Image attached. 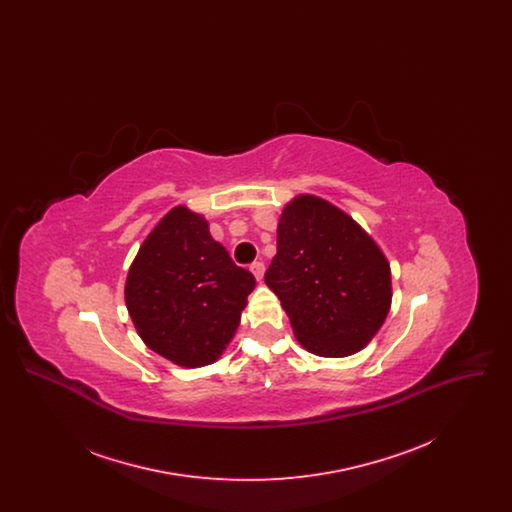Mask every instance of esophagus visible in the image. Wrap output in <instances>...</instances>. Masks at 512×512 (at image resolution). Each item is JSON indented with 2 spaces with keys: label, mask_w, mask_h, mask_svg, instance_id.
<instances>
[{
  "label": "esophagus",
  "mask_w": 512,
  "mask_h": 512,
  "mask_svg": "<svg viewBox=\"0 0 512 512\" xmlns=\"http://www.w3.org/2000/svg\"><path fill=\"white\" fill-rule=\"evenodd\" d=\"M249 270L253 272V276H255L259 282L263 280V276H265V265H263V263H253Z\"/></svg>",
  "instance_id": "34e87169"
}]
</instances>
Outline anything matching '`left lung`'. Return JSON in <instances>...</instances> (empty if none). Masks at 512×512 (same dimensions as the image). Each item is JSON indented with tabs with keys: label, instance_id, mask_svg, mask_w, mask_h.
I'll use <instances>...</instances> for the list:
<instances>
[{
	"label": "left lung",
	"instance_id": "obj_1",
	"mask_svg": "<svg viewBox=\"0 0 512 512\" xmlns=\"http://www.w3.org/2000/svg\"><path fill=\"white\" fill-rule=\"evenodd\" d=\"M265 282L295 340L318 357L359 353L390 313L388 257L357 220L318 195L284 205Z\"/></svg>",
	"mask_w": 512,
	"mask_h": 512
}]
</instances>
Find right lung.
<instances>
[{"label": "right lung", "mask_w": 512, "mask_h": 512, "mask_svg": "<svg viewBox=\"0 0 512 512\" xmlns=\"http://www.w3.org/2000/svg\"><path fill=\"white\" fill-rule=\"evenodd\" d=\"M253 288V274L213 240L209 220L176 205L140 245L126 274L124 303L151 351L199 368L226 351Z\"/></svg>", "instance_id": "add662e5"}]
</instances>
